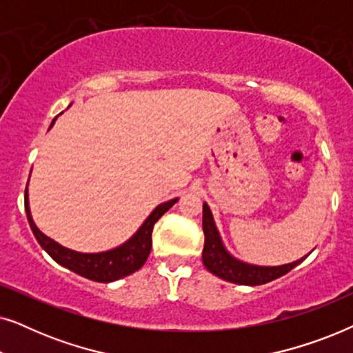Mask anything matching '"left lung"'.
Segmentation results:
<instances>
[{"label": "left lung", "instance_id": "left-lung-1", "mask_svg": "<svg viewBox=\"0 0 353 353\" xmlns=\"http://www.w3.org/2000/svg\"><path fill=\"white\" fill-rule=\"evenodd\" d=\"M202 230H204L205 234L204 250H202L204 267L210 273H214L215 276L234 284H243V286H260V284L281 278L283 274L289 273L294 267L302 263L310 254L308 252L305 257L299 259L296 262L278 265V267H260V265L241 262L226 250L219 230L215 226L210 207L205 202L202 204Z\"/></svg>", "mask_w": 353, "mask_h": 353}]
</instances>
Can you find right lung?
<instances>
[{
  "instance_id": "right-lung-1",
  "label": "right lung",
  "mask_w": 353,
  "mask_h": 353,
  "mask_svg": "<svg viewBox=\"0 0 353 353\" xmlns=\"http://www.w3.org/2000/svg\"><path fill=\"white\" fill-rule=\"evenodd\" d=\"M56 119L51 122L50 128L54 125ZM176 201L178 197L163 202V204H159L156 209L151 212V215L143 221V225L139 226L137 233H134L128 241H125L123 244H120L119 248L105 250V252L85 254L64 248V245L56 243L54 239L48 238L46 234H43L41 231L38 230V226L32 219L30 207H28V190L26 188V214L33 234H35V238L38 243H40L41 248L50 254V257L52 260H56V262L62 265V267L69 268L70 272L80 274V276L88 278L91 281L98 283L117 281L120 278H125L128 276V274L138 272V270L143 267L152 248L154 225H156V221L161 219Z\"/></svg>"
}]
</instances>
